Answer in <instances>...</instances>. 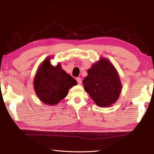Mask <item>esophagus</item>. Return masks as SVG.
Here are the masks:
<instances>
[{"instance_id":"1","label":"esophagus","mask_w":154,"mask_h":154,"mask_svg":"<svg viewBox=\"0 0 154 154\" xmlns=\"http://www.w3.org/2000/svg\"><path fill=\"white\" fill-rule=\"evenodd\" d=\"M77 83L79 85H81V83H82V80H81V79L80 77H78L77 78Z\"/></svg>"}]
</instances>
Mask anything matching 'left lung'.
Instances as JSON below:
<instances>
[{"mask_svg":"<svg viewBox=\"0 0 154 154\" xmlns=\"http://www.w3.org/2000/svg\"><path fill=\"white\" fill-rule=\"evenodd\" d=\"M83 81L85 90L97 106H110L116 103L122 89L119 75L114 65L102 57L87 71Z\"/></svg>","mask_w":154,"mask_h":154,"instance_id":"1","label":"left lung"}]
</instances>
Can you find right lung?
I'll return each instance as SVG.
<instances>
[{
	"label": "right lung",
	"mask_w": 154,
	"mask_h": 154,
	"mask_svg": "<svg viewBox=\"0 0 154 154\" xmlns=\"http://www.w3.org/2000/svg\"><path fill=\"white\" fill-rule=\"evenodd\" d=\"M50 58L45 59L39 67L34 85L39 99L49 105H55L67 95L69 89L76 85L77 81L62 69L60 63L52 65Z\"/></svg>",
	"instance_id": "1"
}]
</instances>
